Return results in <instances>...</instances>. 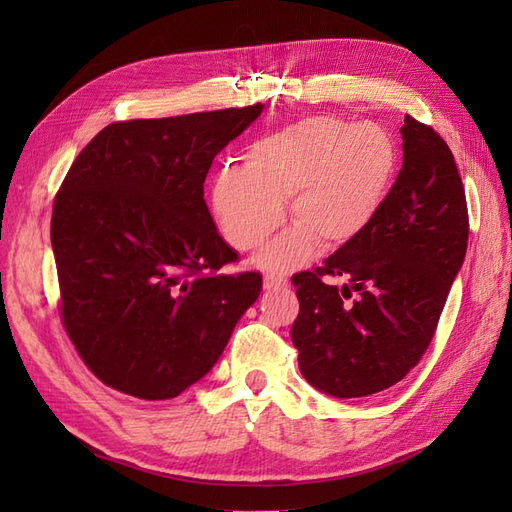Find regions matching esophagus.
<instances>
[{
  "instance_id": "34e87169",
  "label": "esophagus",
  "mask_w": 512,
  "mask_h": 512,
  "mask_svg": "<svg viewBox=\"0 0 512 512\" xmlns=\"http://www.w3.org/2000/svg\"><path fill=\"white\" fill-rule=\"evenodd\" d=\"M288 280L284 275H277V273H267L265 275V288L267 290H273V288H280V286H286Z\"/></svg>"
}]
</instances>
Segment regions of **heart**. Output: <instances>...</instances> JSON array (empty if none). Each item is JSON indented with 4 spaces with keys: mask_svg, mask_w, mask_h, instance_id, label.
Returning <instances> with one entry per match:
<instances>
[{
    "mask_svg": "<svg viewBox=\"0 0 512 512\" xmlns=\"http://www.w3.org/2000/svg\"><path fill=\"white\" fill-rule=\"evenodd\" d=\"M399 170V147L378 123L318 115L260 136L245 166L224 164L211 205L226 241L256 250L284 222L290 198L294 226L265 247L258 262L292 271L312 258L320 239L339 247L374 222Z\"/></svg>",
    "mask_w": 512,
    "mask_h": 512,
    "instance_id": "b5f03b06",
    "label": "heart"
}]
</instances>
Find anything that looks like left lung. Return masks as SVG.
I'll return each mask as SVG.
<instances>
[{"label": "left lung", "mask_w": 512, "mask_h": 512, "mask_svg": "<svg viewBox=\"0 0 512 512\" xmlns=\"http://www.w3.org/2000/svg\"><path fill=\"white\" fill-rule=\"evenodd\" d=\"M399 132L404 164L374 222L320 267L292 275L301 374L333 397L374 395L406 378L466 258L468 203L453 151L410 115Z\"/></svg>", "instance_id": "left-lung-1"}]
</instances>
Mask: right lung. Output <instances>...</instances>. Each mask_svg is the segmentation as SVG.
I'll use <instances>...</instances> for the list:
<instances>
[{
    "instance_id": "add662e5",
    "label": "right lung",
    "mask_w": 512,
    "mask_h": 512,
    "mask_svg": "<svg viewBox=\"0 0 512 512\" xmlns=\"http://www.w3.org/2000/svg\"><path fill=\"white\" fill-rule=\"evenodd\" d=\"M260 111L115 121L61 181L51 218L59 316L111 389L147 401L181 395L258 299L260 273H222L239 256L213 224L205 179Z\"/></svg>"
}]
</instances>
